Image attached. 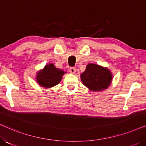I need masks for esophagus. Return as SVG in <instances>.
Here are the masks:
<instances>
[{
	"mask_svg": "<svg viewBox=\"0 0 146 146\" xmlns=\"http://www.w3.org/2000/svg\"><path fill=\"white\" fill-rule=\"evenodd\" d=\"M69 70H70V73H72V74H74V73L76 72V68H75V67H70V68Z\"/></svg>",
	"mask_w": 146,
	"mask_h": 146,
	"instance_id": "1",
	"label": "esophagus"
}]
</instances>
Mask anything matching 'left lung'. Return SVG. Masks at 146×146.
<instances>
[{"label":"left lung","mask_w":146,"mask_h":146,"mask_svg":"<svg viewBox=\"0 0 146 146\" xmlns=\"http://www.w3.org/2000/svg\"><path fill=\"white\" fill-rule=\"evenodd\" d=\"M80 76L84 85L93 91L106 89L110 85L112 79L108 70L94 64H88Z\"/></svg>","instance_id":"8db88e82"}]
</instances>
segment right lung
<instances>
[{
  "instance_id": "right-lung-1",
  "label": "right lung",
  "mask_w": 146,
  "mask_h": 146,
  "mask_svg": "<svg viewBox=\"0 0 146 146\" xmlns=\"http://www.w3.org/2000/svg\"><path fill=\"white\" fill-rule=\"evenodd\" d=\"M64 72L58 69L52 64L46 65L43 70L37 74V82L42 86L50 88L54 86L60 82Z\"/></svg>"
}]
</instances>
